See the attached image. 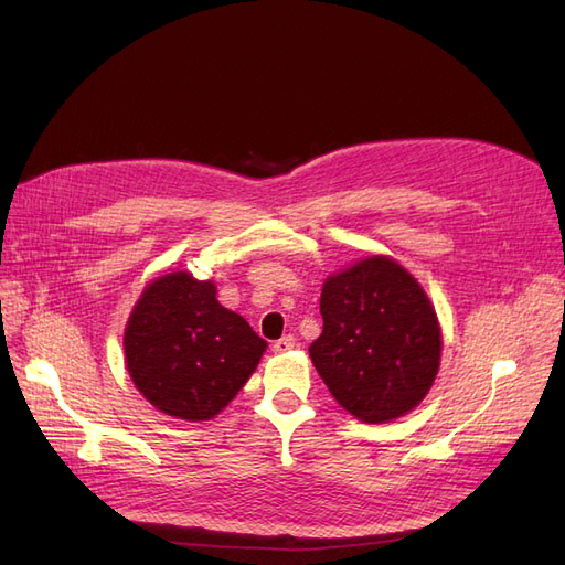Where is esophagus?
Segmentation results:
<instances>
[{"instance_id":"34e87169","label":"esophagus","mask_w":565,"mask_h":565,"mask_svg":"<svg viewBox=\"0 0 565 565\" xmlns=\"http://www.w3.org/2000/svg\"><path fill=\"white\" fill-rule=\"evenodd\" d=\"M295 345H297L295 335H282L280 341L274 343V352H276V354H285V352H289V350H295Z\"/></svg>"}]
</instances>
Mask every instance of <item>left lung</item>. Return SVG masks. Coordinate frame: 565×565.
Wrapping results in <instances>:
<instances>
[{
    "label": "left lung",
    "instance_id": "1",
    "mask_svg": "<svg viewBox=\"0 0 565 565\" xmlns=\"http://www.w3.org/2000/svg\"><path fill=\"white\" fill-rule=\"evenodd\" d=\"M322 333L308 352L331 396L366 424L415 411L440 369L436 308L408 268L371 255L322 285Z\"/></svg>",
    "mask_w": 565,
    "mask_h": 565
}]
</instances>
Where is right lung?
<instances>
[{
	"label": "right lung",
	"mask_w": 565,
	"mask_h": 565,
	"mask_svg": "<svg viewBox=\"0 0 565 565\" xmlns=\"http://www.w3.org/2000/svg\"><path fill=\"white\" fill-rule=\"evenodd\" d=\"M215 295L213 280L173 270L150 280L129 312L127 373L169 417L206 422L220 415L266 352L264 338Z\"/></svg>",
	"instance_id": "obj_1"
}]
</instances>
